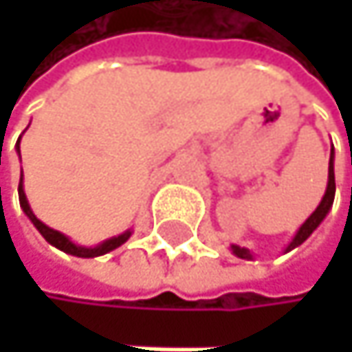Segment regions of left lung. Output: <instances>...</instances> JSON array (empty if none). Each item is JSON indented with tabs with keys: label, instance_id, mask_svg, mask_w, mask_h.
<instances>
[{
	"label": "left lung",
	"instance_id": "8db88e82",
	"mask_svg": "<svg viewBox=\"0 0 352 352\" xmlns=\"http://www.w3.org/2000/svg\"><path fill=\"white\" fill-rule=\"evenodd\" d=\"M333 196H336V177H333V145H331V154H329V168H327V188H325V194H323V198H321V202H319V207L310 213V217L298 228V232H296V236L292 239V243L285 247V253L287 251H292V249H296V247H300L310 234L315 232V230L319 228V223L327 217V213H329V209H331V205H333ZM230 249H232V253L236 255V258H241V260H253V253L247 249V247H239V245H230Z\"/></svg>",
	"mask_w": 352,
	"mask_h": 352
}]
</instances>
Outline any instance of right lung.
<instances>
[{"mask_svg":"<svg viewBox=\"0 0 352 352\" xmlns=\"http://www.w3.org/2000/svg\"><path fill=\"white\" fill-rule=\"evenodd\" d=\"M16 154H21V137L16 141ZM19 200H21V209L25 211V215L31 219V223L39 230V234H42L52 247L65 251V253H69V255H76V258H99V255H105L113 249H118L120 245H124L131 234H133V230H126V232L122 234H118V236H111L103 243H99L97 247H82V245H76L69 236H65L63 232H58V230H52L50 226H46L42 219H37L35 213L31 211L29 207V200L25 196V188H23V170H21V182H19Z\"/></svg>","mask_w":352,"mask_h":352,"instance_id":"add662e5","label":"right lung"}]
</instances>
